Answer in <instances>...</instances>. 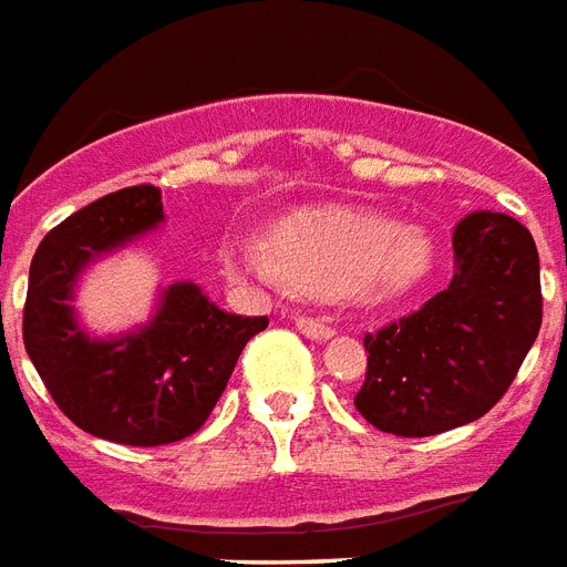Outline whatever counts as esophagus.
Wrapping results in <instances>:
<instances>
[{
  "label": "esophagus",
  "instance_id": "obj_1",
  "mask_svg": "<svg viewBox=\"0 0 567 567\" xmlns=\"http://www.w3.org/2000/svg\"><path fill=\"white\" fill-rule=\"evenodd\" d=\"M296 328L301 330L307 339H316V342H324V339H330L337 333L330 324H324L321 319H310V316H296Z\"/></svg>",
  "mask_w": 567,
  "mask_h": 567
}]
</instances>
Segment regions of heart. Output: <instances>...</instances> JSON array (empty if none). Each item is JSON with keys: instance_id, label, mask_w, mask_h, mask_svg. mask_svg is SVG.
I'll return each mask as SVG.
<instances>
[{"instance_id": "obj_1", "label": "heart", "mask_w": 567, "mask_h": 567, "mask_svg": "<svg viewBox=\"0 0 567 567\" xmlns=\"http://www.w3.org/2000/svg\"><path fill=\"white\" fill-rule=\"evenodd\" d=\"M225 262L266 287L307 296L357 292L380 301L404 296L427 278L433 243L386 213L307 207L280 221L275 239L257 230L234 234L225 243Z\"/></svg>"}]
</instances>
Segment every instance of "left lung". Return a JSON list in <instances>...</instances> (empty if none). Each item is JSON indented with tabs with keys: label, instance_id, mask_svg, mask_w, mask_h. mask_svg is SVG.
Listing matches in <instances>:
<instances>
[{
	"label": "left lung",
	"instance_id": "8db88e82",
	"mask_svg": "<svg viewBox=\"0 0 567 567\" xmlns=\"http://www.w3.org/2000/svg\"><path fill=\"white\" fill-rule=\"evenodd\" d=\"M456 271L419 312L365 333L369 369L354 406L392 436H436L504 398L542 328L538 251L506 213L454 228Z\"/></svg>",
	"mask_w": 567,
	"mask_h": 567
}]
</instances>
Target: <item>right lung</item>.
Masks as SVG:
<instances>
[{"label":"right lung","instance_id":"obj_1","mask_svg":"<svg viewBox=\"0 0 567 567\" xmlns=\"http://www.w3.org/2000/svg\"><path fill=\"white\" fill-rule=\"evenodd\" d=\"M161 189L125 187L81 207L34 251L22 339L63 415L116 445L155 447L193 436L221 398L266 316L225 312L193 280L157 292L146 324L99 337L81 324V275L163 225Z\"/></svg>","mask_w":567,"mask_h":567}]
</instances>
